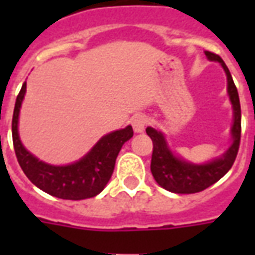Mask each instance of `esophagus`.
I'll use <instances>...</instances> for the list:
<instances>
[{
    "label": "esophagus",
    "instance_id": "1",
    "mask_svg": "<svg viewBox=\"0 0 255 255\" xmlns=\"http://www.w3.org/2000/svg\"><path fill=\"white\" fill-rule=\"evenodd\" d=\"M131 124H132V128L135 132L136 133L143 132L144 128H146V126H147V117L143 116V115H138V116L133 117Z\"/></svg>",
    "mask_w": 255,
    "mask_h": 255
}]
</instances>
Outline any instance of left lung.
<instances>
[{"mask_svg":"<svg viewBox=\"0 0 255 255\" xmlns=\"http://www.w3.org/2000/svg\"><path fill=\"white\" fill-rule=\"evenodd\" d=\"M209 61H217L221 64L227 75V91L232 104L234 122L231 127V144L220 157L203 164H194L175 154L166 142L164 133L153 127L146 128V133L153 140V155H151V173L155 182L161 187L175 194H194L203 191L212 184L219 182L231 166L239 150L241 142V102L236 86L232 80L230 69L227 68L223 58L212 52H205Z\"/></svg>","mask_w":255,"mask_h":255,"instance_id":"1","label":"left lung"}]
</instances>
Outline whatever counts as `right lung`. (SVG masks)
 <instances>
[{
  "instance_id": "right-lung-1",
  "label": "right lung",
  "mask_w": 255,
  "mask_h": 255,
  "mask_svg": "<svg viewBox=\"0 0 255 255\" xmlns=\"http://www.w3.org/2000/svg\"><path fill=\"white\" fill-rule=\"evenodd\" d=\"M27 83H23L14 104L12 139L17 161L31 183L53 197L80 201L98 195L112 177L116 158L123 144L132 138L131 126L104 135L80 160L68 165H52L25 149L19 136L20 108Z\"/></svg>"
}]
</instances>
